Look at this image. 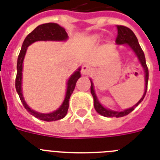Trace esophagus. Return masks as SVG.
<instances>
[{"label": "esophagus", "mask_w": 160, "mask_h": 160, "mask_svg": "<svg viewBox=\"0 0 160 160\" xmlns=\"http://www.w3.org/2000/svg\"><path fill=\"white\" fill-rule=\"evenodd\" d=\"M91 70H92V69L90 66L87 65H83L82 68H81V74L84 75H87L91 72Z\"/></svg>", "instance_id": "esophagus-1"}]
</instances>
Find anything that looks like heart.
Masks as SVG:
<instances>
[{
  "mask_svg": "<svg viewBox=\"0 0 160 160\" xmlns=\"http://www.w3.org/2000/svg\"><path fill=\"white\" fill-rule=\"evenodd\" d=\"M100 36H99V35H95V36H94V38L95 39V40H99L100 39Z\"/></svg>",
  "mask_w": 160,
  "mask_h": 160,
  "instance_id": "1",
  "label": "heart"
}]
</instances>
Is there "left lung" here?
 <instances>
[{"mask_svg": "<svg viewBox=\"0 0 160 160\" xmlns=\"http://www.w3.org/2000/svg\"><path fill=\"white\" fill-rule=\"evenodd\" d=\"M118 29V35H117L116 38V45H127L129 48L131 49L132 51L134 52V55H136L138 58L140 65L143 67L144 72V81H145V85H144V92L142 98L138 101V102L134 105V106L130 107L129 109H124L122 111H118V110H112L110 109L105 108L101 105V103L99 101L97 98V95L95 94V86H94V83L92 80L90 79L91 85H90V92L94 99V106H95V110L97 111L100 114L103 115L105 117H123L125 116L127 114H129L130 112H132L138 105L142 102V100H144V96L146 95L147 92V87H148V80H149V70L146 65V61H145V57H144V54L142 51L141 47L139 46L138 39L135 36L134 33L130 30L129 28L124 26H117Z\"/></svg>", "mask_w": 160, "mask_h": 160, "instance_id": "1", "label": "left lung"}]
</instances>
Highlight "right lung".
Wrapping results in <instances>:
<instances>
[{
  "mask_svg": "<svg viewBox=\"0 0 160 160\" xmlns=\"http://www.w3.org/2000/svg\"><path fill=\"white\" fill-rule=\"evenodd\" d=\"M69 36L66 31L63 27L56 23H46L40 25L36 27L33 31H31L28 36H26L22 46H21V52L19 54L17 59V74L16 79V90L18 93L19 97L21 99V103L23 104L25 109L36 118L44 121H55L58 119H63L66 115L69 108V100L70 95L75 90V85L77 80L81 76L80 70L81 68L79 67L72 75H70L66 83V92H65V99L63 100L62 104L56 110L51 113H41L36 111L26 104V100L24 99L23 92H22V70H23V61L26 51L29 46L33 44L36 41H67Z\"/></svg>",
  "mask_w": 160,
  "mask_h": 160,
  "instance_id": "right-lung-1",
  "label": "right lung"
}]
</instances>
